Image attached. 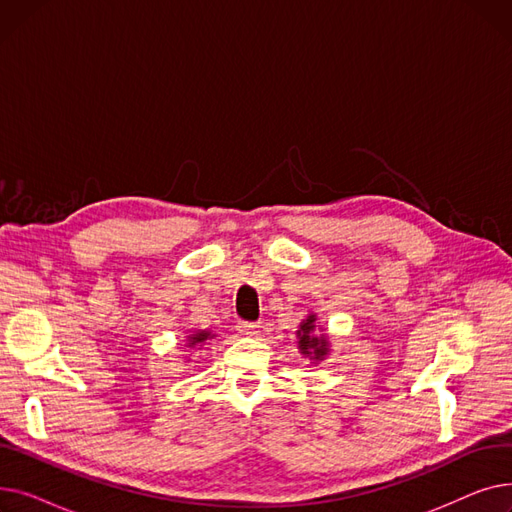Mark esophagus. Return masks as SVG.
Here are the masks:
<instances>
[{
	"label": "esophagus",
	"instance_id": "1",
	"mask_svg": "<svg viewBox=\"0 0 512 512\" xmlns=\"http://www.w3.org/2000/svg\"><path fill=\"white\" fill-rule=\"evenodd\" d=\"M238 332L242 334V336H255L257 332H259V324H251V321H238Z\"/></svg>",
	"mask_w": 512,
	"mask_h": 512
}]
</instances>
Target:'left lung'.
Returning a JSON list of instances; mask_svg holds the SVG:
<instances>
[{"label": "left lung", "instance_id": "8db88e82", "mask_svg": "<svg viewBox=\"0 0 512 512\" xmlns=\"http://www.w3.org/2000/svg\"><path fill=\"white\" fill-rule=\"evenodd\" d=\"M317 315L309 313L307 319H303V324L297 330V338H299V351L309 357L311 361H324V357L330 353V342L326 332L317 336ZM321 330V328H319Z\"/></svg>", "mask_w": 512, "mask_h": 512}]
</instances>
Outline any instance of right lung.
<instances>
[{"label":"right lung","instance_id":"obj_1","mask_svg":"<svg viewBox=\"0 0 512 512\" xmlns=\"http://www.w3.org/2000/svg\"><path fill=\"white\" fill-rule=\"evenodd\" d=\"M209 338H213L211 332L199 330V332H195V334H191V336L186 338V346H188V348H201Z\"/></svg>","mask_w":512,"mask_h":512}]
</instances>
